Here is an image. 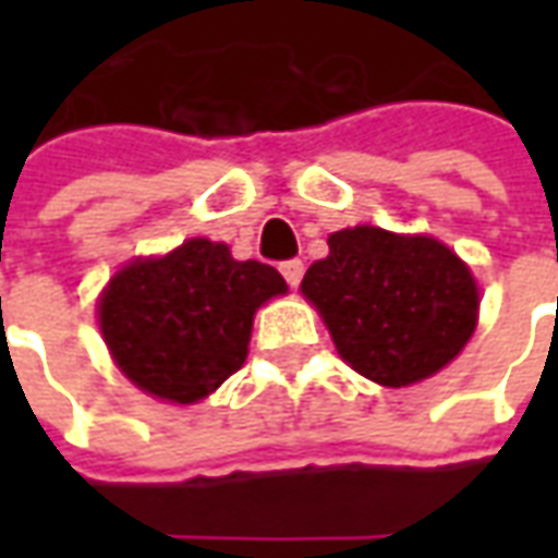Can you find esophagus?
<instances>
[{
  "label": "esophagus",
  "instance_id": "esophagus-1",
  "mask_svg": "<svg viewBox=\"0 0 558 558\" xmlns=\"http://www.w3.org/2000/svg\"><path fill=\"white\" fill-rule=\"evenodd\" d=\"M280 275L287 278L290 287H299L302 283V275H304V263L302 259H287V263H280Z\"/></svg>",
  "mask_w": 558,
  "mask_h": 558
}]
</instances>
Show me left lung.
<instances>
[{
  "label": "left lung",
  "mask_w": 558,
  "mask_h": 558,
  "mask_svg": "<svg viewBox=\"0 0 558 558\" xmlns=\"http://www.w3.org/2000/svg\"><path fill=\"white\" fill-rule=\"evenodd\" d=\"M340 359L379 386L403 388L457 359L478 323V283L430 235L352 227L302 280Z\"/></svg>",
  "instance_id": "left-lung-1"
}]
</instances>
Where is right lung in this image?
Wrapping results in <instances>:
<instances>
[{"instance_id": "obj_1", "label": "right lung", "mask_w": 558, "mask_h": 558, "mask_svg": "<svg viewBox=\"0 0 558 558\" xmlns=\"http://www.w3.org/2000/svg\"><path fill=\"white\" fill-rule=\"evenodd\" d=\"M283 292L278 268L187 239L167 256L119 268L98 299V323L113 362L140 391L196 403L242 367L256 307Z\"/></svg>"}]
</instances>
